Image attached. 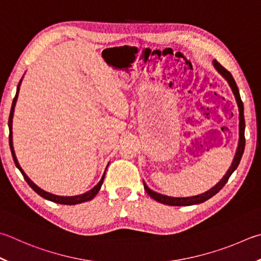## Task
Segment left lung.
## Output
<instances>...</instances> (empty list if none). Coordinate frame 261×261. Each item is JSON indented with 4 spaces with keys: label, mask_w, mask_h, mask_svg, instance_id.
I'll list each match as a JSON object with an SVG mask.
<instances>
[{
    "label": "left lung",
    "mask_w": 261,
    "mask_h": 261,
    "mask_svg": "<svg viewBox=\"0 0 261 261\" xmlns=\"http://www.w3.org/2000/svg\"><path fill=\"white\" fill-rule=\"evenodd\" d=\"M213 66H215V68L218 70V73L221 74L222 77H224L226 81L228 82L231 91H233L234 96H235L236 102H238V106H239V112H240L239 134H240V138H239V146H238V149H236L234 160H233V162H231V165L229 167L228 171L226 172L225 176L222 177V179L216 185V186H213L207 192L200 194V195H196V196H192V197H171V196L162 195V194H159V193H156L154 191H151V189L148 188V186H147V185L144 182V188H145V191L147 192V194H148V195L151 198H154L155 201H158L160 203H163V204L173 205V206H185V205L198 204V203H203V202L207 201L212 196H215L216 194L219 192L222 187L225 186L226 182L228 181L229 177L231 176V173H233L236 170V168L239 167L240 161H241V159H242V155H243V151H244V146H245V138H244L245 121H244L243 102H242V100H241L239 88H238V85H236L234 77L231 76V74L226 68L222 67V66L219 63H218L217 60H213Z\"/></svg>",
    "instance_id": "8db88e82"
}]
</instances>
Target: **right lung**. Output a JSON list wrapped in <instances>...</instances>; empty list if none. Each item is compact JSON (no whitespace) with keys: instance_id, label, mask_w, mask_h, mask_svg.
<instances>
[{"instance_id":"add662e5","label":"right lung","mask_w":261,"mask_h":261,"mask_svg":"<svg viewBox=\"0 0 261 261\" xmlns=\"http://www.w3.org/2000/svg\"><path fill=\"white\" fill-rule=\"evenodd\" d=\"M21 80H20V82H19L18 87H17V92H16L15 98H13L11 111H10V116H9V130H10V135H9V144H10L11 154H12L13 161H15L16 167L19 170H20V172H21V174L23 176V178H25L27 184L30 185V186L33 189H34V192H36L37 194H39L40 196L45 198V200H49V201H52V202H55V203H58V204H66V205H74V204H79V203H83V202H88L90 200H92V198L97 195L98 192L100 191L101 185H102V181H103V178H105V173H103V176L100 179V181H99L96 185V186H94L92 189H90V191L87 192V193L81 194V195H76V196H58V195H55V194H51V193L45 192V191H43V189H41L39 186H36V185L33 182L30 178L27 177V174L23 172V170L21 169L20 165H19L18 160L16 158V154H15V149H13V145H12V117H13V112H15V106H16V102H17V98H18L19 88H20Z\"/></svg>"}]
</instances>
